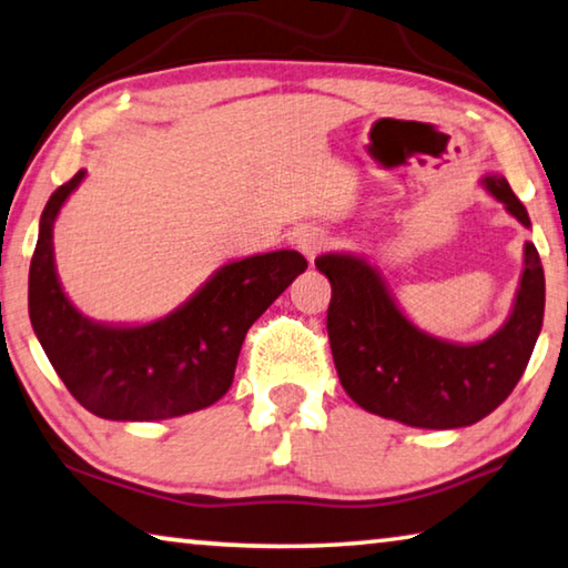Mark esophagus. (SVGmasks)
I'll list each match as a JSON object with an SVG mask.
<instances>
[{
    "label": "esophagus",
    "instance_id": "obj_1",
    "mask_svg": "<svg viewBox=\"0 0 568 568\" xmlns=\"http://www.w3.org/2000/svg\"><path fill=\"white\" fill-rule=\"evenodd\" d=\"M326 245H328V237L321 227H301L298 235H295V247H298L311 263Z\"/></svg>",
    "mask_w": 568,
    "mask_h": 568
}]
</instances>
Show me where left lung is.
I'll use <instances>...</instances> for the list:
<instances>
[{
  "instance_id": "left-lung-1",
  "label": "left lung",
  "mask_w": 568,
  "mask_h": 568,
  "mask_svg": "<svg viewBox=\"0 0 568 568\" xmlns=\"http://www.w3.org/2000/svg\"><path fill=\"white\" fill-rule=\"evenodd\" d=\"M480 184L530 227L506 176L485 174ZM316 267L331 281L326 326L341 386L362 409L409 427L455 429L488 417L516 389L544 326L546 281L534 242L524 247L510 316L478 344H455L414 326L362 255L328 252L316 257Z\"/></svg>"
}]
</instances>
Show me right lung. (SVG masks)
I'll return each instance as SVG.
<instances>
[{"mask_svg":"<svg viewBox=\"0 0 568 568\" xmlns=\"http://www.w3.org/2000/svg\"><path fill=\"white\" fill-rule=\"evenodd\" d=\"M83 179L78 171L44 204L30 263V321L52 368L103 419L154 422L210 407L232 386L252 323L308 263L295 250L232 260L164 318L141 326L93 321L62 293L52 250L58 214Z\"/></svg>","mask_w":568,"mask_h":568,"instance_id":"add662e5","label":"right lung"}]
</instances>
